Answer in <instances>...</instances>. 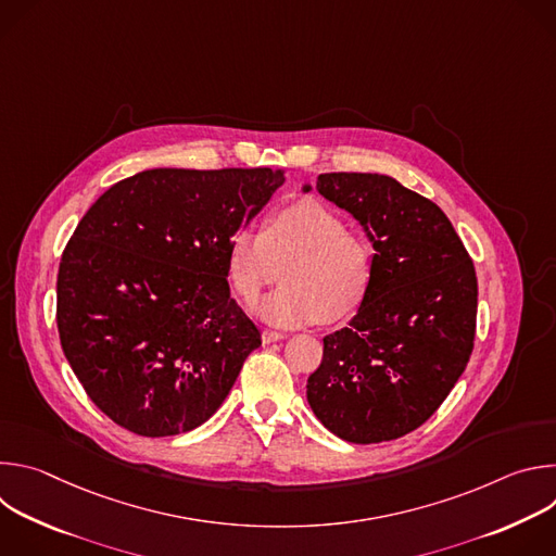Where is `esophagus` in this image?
Here are the masks:
<instances>
[{"label":"esophagus","instance_id":"1","mask_svg":"<svg viewBox=\"0 0 556 556\" xmlns=\"http://www.w3.org/2000/svg\"><path fill=\"white\" fill-rule=\"evenodd\" d=\"M286 334L283 332H277V330H264L262 332V341L264 343H275V341H281Z\"/></svg>","mask_w":556,"mask_h":556}]
</instances>
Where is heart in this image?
Returning <instances> with one entry per match:
<instances>
[{"label": "heart", "mask_w": 556, "mask_h": 556, "mask_svg": "<svg viewBox=\"0 0 556 556\" xmlns=\"http://www.w3.org/2000/svg\"><path fill=\"white\" fill-rule=\"evenodd\" d=\"M226 273L244 303H253L281 273L283 286L255 307L273 326L337 324L365 299L374 251L334 208L307 198L275 211L264 232L237 230L228 244Z\"/></svg>", "instance_id": "obj_1"}]
</instances>
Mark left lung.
I'll use <instances>...</instances> for the list:
<instances>
[{"label":"left lung","instance_id":"left-lung-1","mask_svg":"<svg viewBox=\"0 0 556 556\" xmlns=\"http://www.w3.org/2000/svg\"><path fill=\"white\" fill-rule=\"evenodd\" d=\"M316 189L363 224L376 255L356 316L324 339L307 403L341 440L403 438L438 412L466 369L475 266L442 208L399 180L341 172L321 174Z\"/></svg>","mask_w":556,"mask_h":556}]
</instances>
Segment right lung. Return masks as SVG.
<instances>
[{
	"mask_svg": "<svg viewBox=\"0 0 556 556\" xmlns=\"http://www.w3.org/2000/svg\"><path fill=\"white\" fill-rule=\"evenodd\" d=\"M281 169H149L110 187L61 255L56 328L90 401L165 438L224 403L257 326L230 296L226 255L283 185Z\"/></svg>",
	"mask_w": 556,
	"mask_h": 556,
	"instance_id": "1",
	"label": "right lung"
}]
</instances>
